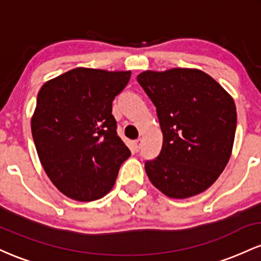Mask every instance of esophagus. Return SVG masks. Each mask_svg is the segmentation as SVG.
<instances>
[{"label": "esophagus", "mask_w": 261, "mask_h": 261, "mask_svg": "<svg viewBox=\"0 0 261 261\" xmlns=\"http://www.w3.org/2000/svg\"><path fill=\"white\" fill-rule=\"evenodd\" d=\"M134 145H135V151L139 152L140 151V147H141V139H140V137L137 140L134 141Z\"/></svg>", "instance_id": "34e87169"}]
</instances>
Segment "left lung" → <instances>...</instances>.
Segmentation results:
<instances>
[{
	"mask_svg": "<svg viewBox=\"0 0 261 261\" xmlns=\"http://www.w3.org/2000/svg\"><path fill=\"white\" fill-rule=\"evenodd\" d=\"M137 81L154 104L163 134L160 155L145 164L148 179L173 199L201 194L230 158L237 127L234 100L196 68L143 71Z\"/></svg>",
	"mask_w": 261,
	"mask_h": 261,
	"instance_id": "obj_1",
	"label": "left lung"
}]
</instances>
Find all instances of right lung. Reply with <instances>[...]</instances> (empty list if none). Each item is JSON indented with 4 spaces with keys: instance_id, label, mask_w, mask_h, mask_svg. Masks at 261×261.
Listing matches in <instances>:
<instances>
[{
    "instance_id": "obj_1",
    "label": "right lung",
    "mask_w": 261,
    "mask_h": 261,
    "mask_svg": "<svg viewBox=\"0 0 261 261\" xmlns=\"http://www.w3.org/2000/svg\"><path fill=\"white\" fill-rule=\"evenodd\" d=\"M131 71L77 67L45 82L32 116L39 160L53 184L77 201L106 196L131 155L116 134L114 98Z\"/></svg>"
}]
</instances>
